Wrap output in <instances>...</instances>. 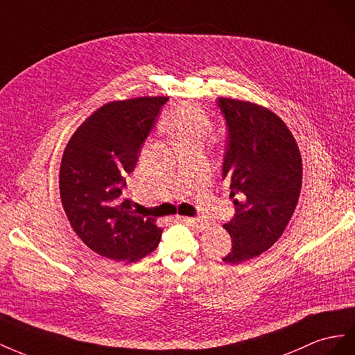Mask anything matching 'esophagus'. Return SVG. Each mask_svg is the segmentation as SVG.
<instances>
[{
	"mask_svg": "<svg viewBox=\"0 0 355 355\" xmlns=\"http://www.w3.org/2000/svg\"><path fill=\"white\" fill-rule=\"evenodd\" d=\"M183 221L187 226H190L195 230H204L207 227V223L202 221L200 218H196V217H183Z\"/></svg>",
	"mask_w": 355,
	"mask_h": 355,
	"instance_id": "1",
	"label": "esophagus"
}]
</instances>
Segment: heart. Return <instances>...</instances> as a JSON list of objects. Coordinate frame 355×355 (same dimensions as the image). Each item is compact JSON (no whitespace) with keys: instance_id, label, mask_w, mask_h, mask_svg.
<instances>
[{"instance_id":"1","label":"heart","mask_w":355,"mask_h":355,"mask_svg":"<svg viewBox=\"0 0 355 355\" xmlns=\"http://www.w3.org/2000/svg\"><path fill=\"white\" fill-rule=\"evenodd\" d=\"M165 128L175 137L177 144L184 141L205 143L211 132V121L204 110L190 103H183L169 111L165 119Z\"/></svg>"}]
</instances>
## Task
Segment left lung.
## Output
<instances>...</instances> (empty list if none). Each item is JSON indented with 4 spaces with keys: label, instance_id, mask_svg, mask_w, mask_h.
Masks as SVG:
<instances>
[{
    "label": "left lung",
    "instance_id": "1",
    "mask_svg": "<svg viewBox=\"0 0 355 355\" xmlns=\"http://www.w3.org/2000/svg\"><path fill=\"white\" fill-rule=\"evenodd\" d=\"M226 120L223 160L235 216L225 227L232 250L223 257L236 263L260 256L286 230L302 187V157L295 137L275 113L257 104L218 98Z\"/></svg>",
    "mask_w": 355,
    "mask_h": 355
}]
</instances>
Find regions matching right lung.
<instances>
[{"instance_id":"obj_1","label":"right lung","mask_w":355,"mask_h":355,"mask_svg":"<svg viewBox=\"0 0 355 355\" xmlns=\"http://www.w3.org/2000/svg\"><path fill=\"white\" fill-rule=\"evenodd\" d=\"M165 96L110 103L89 116L71 137L59 171L65 214L78 238L96 254L137 261L155 251L162 229L121 196L135 169Z\"/></svg>"}]
</instances>
